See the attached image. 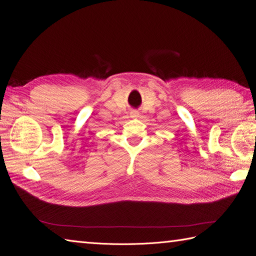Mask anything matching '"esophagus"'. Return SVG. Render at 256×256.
Wrapping results in <instances>:
<instances>
[{"label":"esophagus","instance_id":"esophagus-1","mask_svg":"<svg viewBox=\"0 0 256 256\" xmlns=\"http://www.w3.org/2000/svg\"><path fill=\"white\" fill-rule=\"evenodd\" d=\"M130 115H131V118H138V113L134 110L130 112Z\"/></svg>","mask_w":256,"mask_h":256}]
</instances>
